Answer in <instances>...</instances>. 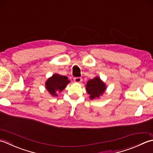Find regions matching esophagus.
I'll return each instance as SVG.
<instances>
[{
    "label": "esophagus",
    "mask_w": 153,
    "mask_h": 153,
    "mask_svg": "<svg viewBox=\"0 0 153 153\" xmlns=\"http://www.w3.org/2000/svg\"><path fill=\"white\" fill-rule=\"evenodd\" d=\"M82 78L81 77H74V81L75 82H77V83H79L81 81H82Z\"/></svg>",
    "instance_id": "34e87169"
}]
</instances>
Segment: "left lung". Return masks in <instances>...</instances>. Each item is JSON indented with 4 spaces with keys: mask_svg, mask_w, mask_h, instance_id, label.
Segmentation results:
<instances>
[{
    "mask_svg": "<svg viewBox=\"0 0 153 153\" xmlns=\"http://www.w3.org/2000/svg\"><path fill=\"white\" fill-rule=\"evenodd\" d=\"M105 89V85L98 76L89 80L86 85V90L91 100L99 98L100 96L104 94Z\"/></svg>",
    "mask_w": 153,
    "mask_h": 153,
    "instance_id": "1",
    "label": "left lung"
}]
</instances>
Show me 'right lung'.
I'll list each match as a JSON object with an SVG mask.
<instances>
[{"label": "right lung", "instance_id": "obj_1", "mask_svg": "<svg viewBox=\"0 0 153 153\" xmlns=\"http://www.w3.org/2000/svg\"><path fill=\"white\" fill-rule=\"evenodd\" d=\"M70 82L68 78L59 74H54L49 78L45 82V88L53 96H57V93L61 92Z\"/></svg>", "mask_w": 153, "mask_h": 153}]
</instances>
